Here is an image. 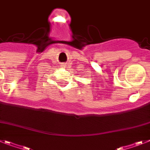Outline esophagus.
Segmentation results:
<instances>
[{
	"label": "esophagus",
	"instance_id": "1",
	"mask_svg": "<svg viewBox=\"0 0 150 150\" xmlns=\"http://www.w3.org/2000/svg\"><path fill=\"white\" fill-rule=\"evenodd\" d=\"M62 66H65V64H62Z\"/></svg>",
	"mask_w": 150,
	"mask_h": 150
}]
</instances>
